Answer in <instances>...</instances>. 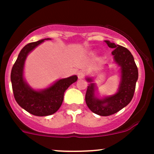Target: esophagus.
I'll return each instance as SVG.
<instances>
[{"label":"esophagus","mask_w":154,"mask_h":154,"mask_svg":"<svg viewBox=\"0 0 154 154\" xmlns=\"http://www.w3.org/2000/svg\"><path fill=\"white\" fill-rule=\"evenodd\" d=\"M85 75V72L84 71H80L78 73V77L79 79H83Z\"/></svg>","instance_id":"obj_1"}]
</instances>
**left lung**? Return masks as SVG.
I'll list each match as a JSON object with an SVG mask.
<instances>
[{
    "label": "left lung",
    "instance_id": "8db88e82",
    "mask_svg": "<svg viewBox=\"0 0 154 154\" xmlns=\"http://www.w3.org/2000/svg\"><path fill=\"white\" fill-rule=\"evenodd\" d=\"M107 45L113 48L112 51L114 60L121 67V82L117 93L103 99L95 96V84L92 79L87 80L91 82L85 93V103L87 106L94 113L102 116L112 115L126 106L132 100L138 79V69L134 58L127 48L116 45L109 41H105Z\"/></svg>",
    "mask_w": 154,
    "mask_h": 154
}]
</instances>
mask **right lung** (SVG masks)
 <instances>
[{
    "label": "right lung",
    "instance_id": "add662e5",
    "mask_svg": "<svg viewBox=\"0 0 154 154\" xmlns=\"http://www.w3.org/2000/svg\"><path fill=\"white\" fill-rule=\"evenodd\" d=\"M46 39L49 38L31 42L24 46L19 53L11 73L12 89L16 102L27 112L37 116H45L57 112L62 106L65 90L78 79L76 75L62 79L42 91L33 90L24 82L23 69L27 55Z\"/></svg>",
    "mask_w": 154,
    "mask_h": 154
}]
</instances>
